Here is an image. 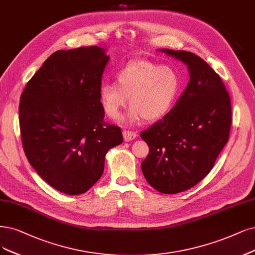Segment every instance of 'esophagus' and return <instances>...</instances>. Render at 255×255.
I'll use <instances>...</instances> for the list:
<instances>
[{
    "mask_svg": "<svg viewBox=\"0 0 255 255\" xmlns=\"http://www.w3.org/2000/svg\"><path fill=\"white\" fill-rule=\"evenodd\" d=\"M123 136H124V139L126 142H130V140H133L136 138L137 133L133 132V131H129V130H124L123 131Z\"/></svg>",
    "mask_w": 255,
    "mask_h": 255,
    "instance_id": "1",
    "label": "esophagus"
}]
</instances>
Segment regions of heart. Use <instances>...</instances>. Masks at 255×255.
I'll return each mask as SVG.
<instances>
[{"mask_svg": "<svg viewBox=\"0 0 255 255\" xmlns=\"http://www.w3.org/2000/svg\"><path fill=\"white\" fill-rule=\"evenodd\" d=\"M117 83H103L99 100L104 113L116 119L129 97L131 107L121 119L125 124L163 118L174 106L182 87L180 74L172 66L142 59L128 62L117 73Z\"/></svg>", "mask_w": 255, "mask_h": 255, "instance_id": "heart-1", "label": "heart"}]
</instances>
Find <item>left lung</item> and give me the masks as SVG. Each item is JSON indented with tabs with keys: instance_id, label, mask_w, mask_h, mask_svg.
Wrapping results in <instances>:
<instances>
[{
	"instance_id": "1",
	"label": "left lung",
	"mask_w": 255,
	"mask_h": 255,
	"mask_svg": "<svg viewBox=\"0 0 255 255\" xmlns=\"http://www.w3.org/2000/svg\"><path fill=\"white\" fill-rule=\"evenodd\" d=\"M159 51L183 62L190 80L174 107L140 133L149 146L140 168L155 190L175 194L190 189L213 168L229 138L231 102L220 75L199 55Z\"/></svg>"
}]
</instances>
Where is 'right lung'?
Listing matches in <instances>:
<instances>
[{
    "label": "right lung",
    "instance_id": "add662e5",
    "mask_svg": "<svg viewBox=\"0 0 255 255\" xmlns=\"http://www.w3.org/2000/svg\"><path fill=\"white\" fill-rule=\"evenodd\" d=\"M108 61L106 49L98 46L55 51L20 99L28 161L47 184L66 194L89 190L103 174L108 150L123 142L121 128L104 123L99 100Z\"/></svg>",
    "mask_w": 255,
    "mask_h": 255
}]
</instances>
